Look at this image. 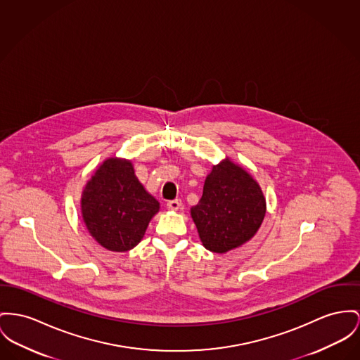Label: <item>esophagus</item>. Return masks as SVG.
Masks as SVG:
<instances>
[{
	"label": "esophagus",
	"instance_id": "34e87169",
	"mask_svg": "<svg viewBox=\"0 0 360 360\" xmlns=\"http://www.w3.org/2000/svg\"><path fill=\"white\" fill-rule=\"evenodd\" d=\"M180 206H181V202H180L179 199L169 200L168 203H167V207H168L169 210H172V212L179 210V209H180Z\"/></svg>",
	"mask_w": 360,
	"mask_h": 360
}]
</instances>
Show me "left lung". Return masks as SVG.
I'll return each instance as SVG.
<instances>
[{
	"label": "left lung",
	"mask_w": 360,
	"mask_h": 360,
	"mask_svg": "<svg viewBox=\"0 0 360 360\" xmlns=\"http://www.w3.org/2000/svg\"><path fill=\"white\" fill-rule=\"evenodd\" d=\"M264 214L266 199L259 183L228 157L207 174L202 198L191 207L199 239L216 254L239 248L252 239Z\"/></svg>",
	"instance_id": "8db88e82"
}]
</instances>
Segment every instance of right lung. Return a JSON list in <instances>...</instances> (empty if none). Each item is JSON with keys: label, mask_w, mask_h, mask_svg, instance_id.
Listing matches in <instances>:
<instances>
[{"label": "right lung", "mask_w": 360, "mask_h": 360, "mask_svg": "<svg viewBox=\"0 0 360 360\" xmlns=\"http://www.w3.org/2000/svg\"><path fill=\"white\" fill-rule=\"evenodd\" d=\"M80 212L89 233L115 252L132 250L143 239L160 202L146 191L129 160H105L84 186Z\"/></svg>", "instance_id": "add662e5"}]
</instances>
